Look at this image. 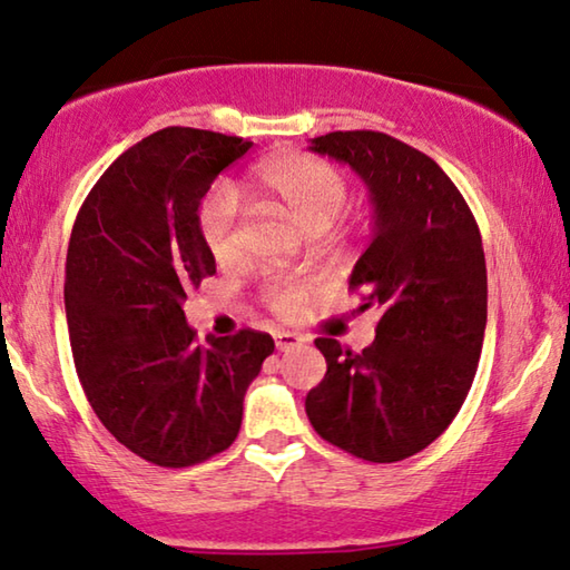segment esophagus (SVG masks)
<instances>
[{
  "label": "esophagus",
  "mask_w": 570,
  "mask_h": 570,
  "mask_svg": "<svg viewBox=\"0 0 570 570\" xmlns=\"http://www.w3.org/2000/svg\"><path fill=\"white\" fill-rule=\"evenodd\" d=\"M303 336H297V334H293V331H277L275 334V346H277V352H291V348H295V346H301L303 344Z\"/></svg>",
  "instance_id": "esophagus-1"
}]
</instances>
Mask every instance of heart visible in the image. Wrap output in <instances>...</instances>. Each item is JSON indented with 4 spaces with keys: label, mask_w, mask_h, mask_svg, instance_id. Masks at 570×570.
<instances>
[{
    "label": "heart",
    "mask_w": 570,
    "mask_h": 570,
    "mask_svg": "<svg viewBox=\"0 0 570 570\" xmlns=\"http://www.w3.org/2000/svg\"><path fill=\"white\" fill-rule=\"evenodd\" d=\"M346 178L334 165L313 155L285 153L269 157L252 175L244 194L267 212L285 214L305 232H323L336 222L346 204ZM200 234L216 262L229 265L236 247V204L218 188L200 212ZM311 297L308 285L277 283L267 287V303L283 318H295Z\"/></svg>",
    "instance_id": "obj_1"
}]
</instances>
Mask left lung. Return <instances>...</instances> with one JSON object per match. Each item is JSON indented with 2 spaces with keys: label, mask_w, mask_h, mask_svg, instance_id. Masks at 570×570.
<instances>
[{
  "label": "left lung",
  "mask_w": 570,
  "mask_h": 570,
  "mask_svg": "<svg viewBox=\"0 0 570 570\" xmlns=\"http://www.w3.org/2000/svg\"><path fill=\"white\" fill-rule=\"evenodd\" d=\"M370 188V247L348 287L376 305L372 346L315 338L326 376L305 397L323 441L372 463L415 456L466 400L487 328V262L476 218L438 163L400 139L354 129L311 139Z\"/></svg>",
  "instance_id": "1"
}]
</instances>
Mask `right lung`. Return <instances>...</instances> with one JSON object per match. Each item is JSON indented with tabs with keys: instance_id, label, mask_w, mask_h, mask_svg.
Segmentation results:
<instances>
[{
	"instance_id": "obj_1",
	"label": "right lung",
	"mask_w": 570,
	"mask_h": 570,
	"mask_svg": "<svg viewBox=\"0 0 570 570\" xmlns=\"http://www.w3.org/2000/svg\"><path fill=\"white\" fill-rule=\"evenodd\" d=\"M252 142L168 127L129 147L96 180L66 257L73 364L96 417L155 466L183 469L229 449L244 395L275 352L262 331L196 341L183 301L216 259L198 208Z\"/></svg>"
}]
</instances>
